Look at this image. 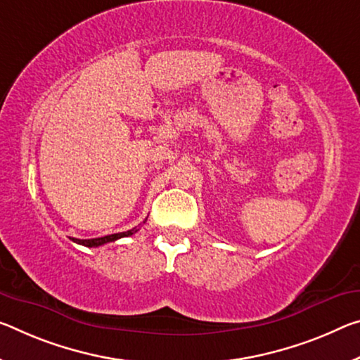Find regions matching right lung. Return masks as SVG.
Listing matches in <instances>:
<instances>
[{
	"instance_id": "1",
	"label": "right lung",
	"mask_w": 360,
	"mask_h": 360,
	"mask_svg": "<svg viewBox=\"0 0 360 360\" xmlns=\"http://www.w3.org/2000/svg\"><path fill=\"white\" fill-rule=\"evenodd\" d=\"M138 232V229H131L127 232H118V233H112V236H105V237H98V238H86V240H79V238H72L73 242H77L79 245H84V247H89V248H94V247H101V245H105L108 242H115L118 238L122 237H129L133 236V233Z\"/></svg>"
}]
</instances>
